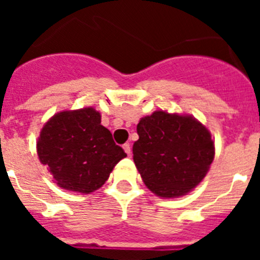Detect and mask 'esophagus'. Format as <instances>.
<instances>
[{
	"mask_svg": "<svg viewBox=\"0 0 260 260\" xmlns=\"http://www.w3.org/2000/svg\"><path fill=\"white\" fill-rule=\"evenodd\" d=\"M122 148H123V150H125V152L127 153V156L132 155V148H130V144L125 143V144H123V146H122Z\"/></svg>",
	"mask_w": 260,
	"mask_h": 260,
	"instance_id": "1",
	"label": "esophagus"
}]
</instances>
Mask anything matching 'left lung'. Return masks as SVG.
Here are the masks:
<instances>
[{"mask_svg":"<svg viewBox=\"0 0 260 260\" xmlns=\"http://www.w3.org/2000/svg\"><path fill=\"white\" fill-rule=\"evenodd\" d=\"M137 132L134 162L156 195L181 197L206 177L215 146L210 132L195 118L157 110L139 121Z\"/></svg>","mask_w":260,"mask_h":260,"instance_id":"1","label":"left lung"}]
</instances>
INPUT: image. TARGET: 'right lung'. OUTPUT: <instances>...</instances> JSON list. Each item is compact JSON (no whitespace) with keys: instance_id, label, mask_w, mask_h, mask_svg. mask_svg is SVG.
I'll return each mask as SVG.
<instances>
[{"instance_id":"obj_1","label":"right lung","mask_w":260,"mask_h":260,"mask_svg":"<svg viewBox=\"0 0 260 260\" xmlns=\"http://www.w3.org/2000/svg\"><path fill=\"white\" fill-rule=\"evenodd\" d=\"M38 155L57 185L82 194L102 187L117 162L126 157L92 108L53 116L40 133Z\"/></svg>"}]
</instances>
